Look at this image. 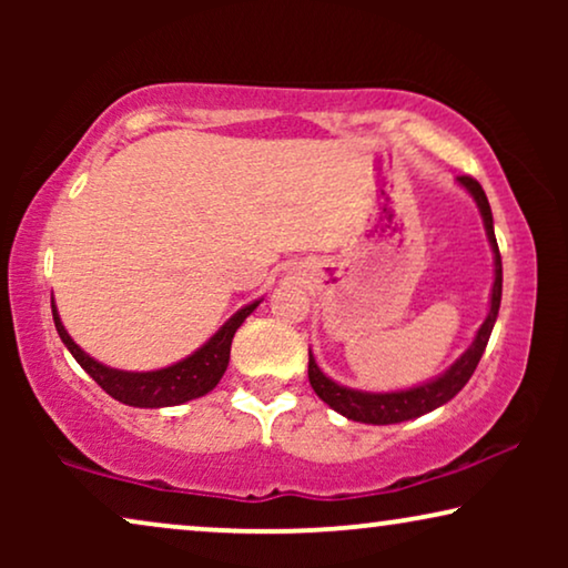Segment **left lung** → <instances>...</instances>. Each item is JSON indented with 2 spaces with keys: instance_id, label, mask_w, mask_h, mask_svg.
<instances>
[{
  "instance_id": "1",
  "label": "left lung",
  "mask_w": 568,
  "mask_h": 568,
  "mask_svg": "<svg viewBox=\"0 0 568 568\" xmlns=\"http://www.w3.org/2000/svg\"><path fill=\"white\" fill-rule=\"evenodd\" d=\"M457 183H460L463 189L470 193L473 201L478 204V212H480V216H484L488 245H491V251H494L491 307H488L486 321L480 323L473 344L465 348L460 359H455L453 367L442 372L439 377L429 379V383L408 387V390L367 393V390H354V387L338 385V383H333L328 375H323V369L317 367L313 352H310L307 377H310V385H313V390L317 393V398H321L323 403H328V406L333 410H338L341 416L352 418V422L377 424V426L400 424V422H408V418H418V416L429 414V410H434V408L445 406L447 400H453L455 395L463 390L473 372H476L480 356H484V352H486V344H488V338H491L496 315H499V305H501V255H499V245H496V235H494L491 206H488V199H486L484 189H480V183L473 181V178H468V175L457 178Z\"/></svg>"
}]
</instances>
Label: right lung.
Wrapping results in <instances>:
<instances>
[{"mask_svg": "<svg viewBox=\"0 0 568 568\" xmlns=\"http://www.w3.org/2000/svg\"><path fill=\"white\" fill-rule=\"evenodd\" d=\"M261 305V300L251 302L243 310H237L204 346L196 348L185 359L170 364V367L152 369V372H123L113 369L92 359L90 354H84L80 346L74 344V338L69 336L64 323H61L59 310L51 302L53 323H57L59 338L64 341V346L72 352L77 364L111 395V398L126 403L134 408H168V406H181L193 398H201L209 390H214L220 383L224 369L230 364V346L235 338V331L245 323V317Z\"/></svg>", "mask_w": 568, "mask_h": 568, "instance_id": "obj_1", "label": "right lung"}]
</instances>
